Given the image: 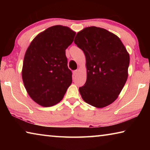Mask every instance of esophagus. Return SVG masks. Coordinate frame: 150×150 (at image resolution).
Instances as JSON below:
<instances>
[{
	"instance_id": "34e87169",
	"label": "esophagus",
	"mask_w": 150,
	"mask_h": 150,
	"mask_svg": "<svg viewBox=\"0 0 150 150\" xmlns=\"http://www.w3.org/2000/svg\"><path fill=\"white\" fill-rule=\"evenodd\" d=\"M77 73H78V70L73 71V75L74 76V77H75V76L77 75Z\"/></svg>"
}]
</instances>
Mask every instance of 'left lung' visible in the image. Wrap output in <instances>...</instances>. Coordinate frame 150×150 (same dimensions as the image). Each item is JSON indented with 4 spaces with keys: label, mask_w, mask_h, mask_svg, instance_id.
Instances as JSON below:
<instances>
[{
    "label": "left lung",
    "mask_w": 150,
    "mask_h": 150,
    "mask_svg": "<svg viewBox=\"0 0 150 150\" xmlns=\"http://www.w3.org/2000/svg\"><path fill=\"white\" fill-rule=\"evenodd\" d=\"M74 42L86 57L87 81L79 87L81 97L96 108L110 105L128 79L130 55L126 47L117 35L95 26L79 32Z\"/></svg>",
    "instance_id": "1"
}]
</instances>
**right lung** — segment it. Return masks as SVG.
Returning a JSON list of instances; mask_svg holds the SVG:
<instances>
[{"label":"right lung","instance_id":"right-lung-1","mask_svg":"<svg viewBox=\"0 0 150 150\" xmlns=\"http://www.w3.org/2000/svg\"><path fill=\"white\" fill-rule=\"evenodd\" d=\"M76 33L57 25L36 35L24 55L22 77L32 99L45 107L59 103L72 83L65 50Z\"/></svg>","mask_w":150,"mask_h":150}]
</instances>
